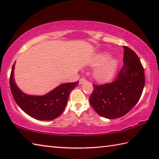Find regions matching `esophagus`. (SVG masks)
Instances as JSON below:
<instances>
[{"mask_svg":"<svg viewBox=\"0 0 159 159\" xmlns=\"http://www.w3.org/2000/svg\"><path fill=\"white\" fill-rule=\"evenodd\" d=\"M87 82V80L84 79V78H83V79H80V80H79V84L80 85H82V84L85 83Z\"/></svg>","mask_w":159,"mask_h":159,"instance_id":"1","label":"esophagus"}]
</instances>
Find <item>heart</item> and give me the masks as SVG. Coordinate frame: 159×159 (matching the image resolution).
<instances>
[{"label":"heart","mask_w":159,"mask_h":159,"mask_svg":"<svg viewBox=\"0 0 159 159\" xmlns=\"http://www.w3.org/2000/svg\"><path fill=\"white\" fill-rule=\"evenodd\" d=\"M107 52L100 53L92 59L90 65L92 67H97L94 71V77L98 81H106L110 80L116 74L119 61L111 58Z\"/></svg>","instance_id":"b5f03b06"}]
</instances>
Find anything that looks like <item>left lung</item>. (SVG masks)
<instances>
[{
  "mask_svg": "<svg viewBox=\"0 0 159 159\" xmlns=\"http://www.w3.org/2000/svg\"><path fill=\"white\" fill-rule=\"evenodd\" d=\"M123 66L114 82L94 86L90 104L96 113L108 119L120 118L135 106L145 85L143 67L136 53L123 46Z\"/></svg>",
  "mask_w": 159,
  "mask_h": 159,
  "instance_id": "1",
  "label": "left lung"
}]
</instances>
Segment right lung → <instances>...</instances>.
Segmentation results:
<instances>
[{"label":"right lung","instance_id":"obj_1","mask_svg":"<svg viewBox=\"0 0 159 159\" xmlns=\"http://www.w3.org/2000/svg\"><path fill=\"white\" fill-rule=\"evenodd\" d=\"M14 67L15 63L11 69L9 85L14 100L21 110L39 120H51L60 116L66 107L70 92L79 81L63 83L43 96L29 95L22 92L16 83Z\"/></svg>","mask_w":159,"mask_h":159}]
</instances>
